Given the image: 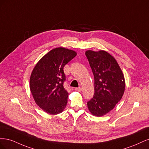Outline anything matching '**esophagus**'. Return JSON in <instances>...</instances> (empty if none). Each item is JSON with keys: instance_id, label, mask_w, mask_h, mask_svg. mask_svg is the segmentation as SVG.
Returning a JSON list of instances; mask_svg holds the SVG:
<instances>
[{"instance_id": "34e87169", "label": "esophagus", "mask_w": 149, "mask_h": 149, "mask_svg": "<svg viewBox=\"0 0 149 149\" xmlns=\"http://www.w3.org/2000/svg\"><path fill=\"white\" fill-rule=\"evenodd\" d=\"M74 90H75V91H77L80 92V91H81L82 88H81V87H79V88H76L74 89Z\"/></svg>"}]
</instances>
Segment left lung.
I'll use <instances>...</instances> for the list:
<instances>
[{"label": "left lung", "instance_id": "obj_1", "mask_svg": "<svg viewBox=\"0 0 149 149\" xmlns=\"http://www.w3.org/2000/svg\"><path fill=\"white\" fill-rule=\"evenodd\" d=\"M94 78V94L88 108L94 116L101 117L114 108L125 91V79L116 60L104 50L85 52Z\"/></svg>", "mask_w": 149, "mask_h": 149}]
</instances>
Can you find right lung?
<instances>
[{
	"label": "right lung",
	"instance_id": "add662e5",
	"mask_svg": "<svg viewBox=\"0 0 149 149\" xmlns=\"http://www.w3.org/2000/svg\"><path fill=\"white\" fill-rule=\"evenodd\" d=\"M76 55L72 49L53 48L38 61L31 72V94L38 106L49 114H60L66 106L68 93L63 87V67Z\"/></svg>",
	"mask_w": 149,
	"mask_h": 149
}]
</instances>
